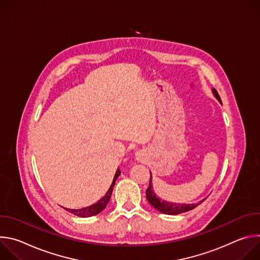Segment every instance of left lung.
Instances as JSON below:
<instances>
[{"label": "left lung", "instance_id": "obj_1", "mask_svg": "<svg viewBox=\"0 0 260 260\" xmlns=\"http://www.w3.org/2000/svg\"><path fill=\"white\" fill-rule=\"evenodd\" d=\"M212 92H213L214 96L218 100V102L221 103L220 96H219V94H218V92L216 91L215 88H212ZM146 198H147L148 202H149V204L154 209H156L157 211H159L164 214H168V215H178V214H181V213H184V212H188V211L194 209L196 207H198L200 204H202L206 200V199H204L201 202H199L198 204H176V203H171V202H167V201H164V200L159 199L155 194V192L152 188V175H151V172H150L149 187H148L147 190H146Z\"/></svg>", "mask_w": 260, "mask_h": 260}]
</instances>
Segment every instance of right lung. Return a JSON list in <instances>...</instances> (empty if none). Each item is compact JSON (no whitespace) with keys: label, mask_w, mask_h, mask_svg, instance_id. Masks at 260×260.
Here are the masks:
<instances>
[{"label":"right lung","mask_w":260,"mask_h":260,"mask_svg":"<svg viewBox=\"0 0 260 260\" xmlns=\"http://www.w3.org/2000/svg\"><path fill=\"white\" fill-rule=\"evenodd\" d=\"M120 170L117 169L116 173H115V176H114V179H113V182L112 184H111L110 188L108 189V191L106 192V194L101 199L99 200L95 204L91 205V206H88V207H85V208H82V209H68V208H64L68 212L76 215L78 217H83V218H86V217H91V216H94L99 213H101L108 205L110 199H111V196H112V191H113V187L115 185V181L117 180V178L119 177L120 175Z\"/></svg>","instance_id":"add662e5"}]
</instances>
